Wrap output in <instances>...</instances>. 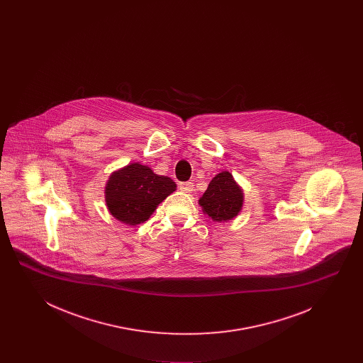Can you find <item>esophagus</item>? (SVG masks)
<instances>
[{"mask_svg":"<svg viewBox=\"0 0 363 363\" xmlns=\"http://www.w3.org/2000/svg\"><path fill=\"white\" fill-rule=\"evenodd\" d=\"M193 184L191 182H181L179 184V189L182 190V191H185V193H191L193 191Z\"/></svg>","mask_w":363,"mask_h":363,"instance_id":"esophagus-1","label":"esophagus"}]
</instances>
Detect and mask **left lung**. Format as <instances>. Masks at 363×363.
<instances>
[{"label": "left lung", "mask_w": 363, "mask_h": 363, "mask_svg": "<svg viewBox=\"0 0 363 363\" xmlns=\"http://www.w3.org/2000/svg\"><path fill=\"white\" fill-rule=\"evenodd\" d=\"M243 190L230 172L216 174L199 204L213 222H228L238 216L243 207Z\"/></svg>", "instance_id": "8db88e82"}]
</instances>
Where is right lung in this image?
I'll return each instance as SVG.
<instances>
[{
  "label": "right lung",
  "instance_id": "add662e5",
  "mask_svg": "<svg viewBox=\"0 0 363 363\" xmlns=\"http://www.w3.org/2000/svg\"><path fill=\"white\" fill-rule=\"evenodd\" d=\"M177 189L170 177L159 175L138 162L110 174L104 186L108 212L122 223L138 225L147 222L157 206Z\"/></svg>",
  "mask_w": 363,
  "mask_h": 363
}]
</instances>
